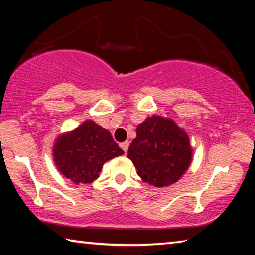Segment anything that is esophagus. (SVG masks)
Here are the masks:
<instances>
[{"mask_svg": "<svg viewBox=\"0 0 255 255\" xmlns=\"http://www.w3.org/2000/svg\"><path fill=\"white\" fill-rule=\"evenodd\" d=\"M120 147L123 148L125 154H126L127 150H128V147H129V141H128V140H127V141H124V143L120 144Z\"/></svg>", "mask_w": 255, "mask_h": 255, "instance_id": "esophagus-1", "label": "esophagus"}]
</instances>
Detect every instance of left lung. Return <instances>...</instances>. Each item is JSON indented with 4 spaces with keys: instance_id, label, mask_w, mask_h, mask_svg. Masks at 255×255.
<instances>
[{
    "instance_id": "left-lung-1",
    "label": "left lung",
    "mask_w": 255,
    "mask_h": 255,
    "mask_svg": "<svg viewBox=\"0 0 255 255\" xmlns=\"http://www.w3.org/2000/svg\"><path fill=\"white\" fill-rule=\"evenodd\" d=\"M136 135L128 158L141 180L157 188L178 182L192 161L188 133L172 119L155 115L138 125Z\"/></svg>"
}]
</instances>
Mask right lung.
<instances>
[{"label":"right lung","mask_w":255,"mask_h":255,"mask_svg":"<svg viewBox=\"0 0 255 255\" xmlns=\"http://www.w3.org/2000/svg\"><path fill=\"white\" fill-rule=\"evenodd\" d=\"M123 154L111 133L90 119L59 135L53 147L55 165L64 178L75 184L93 182L103 164Z\"/></svg>","instance_id":"add662e5"}]
</instances>
